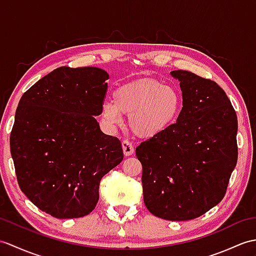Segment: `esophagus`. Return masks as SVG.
<instances>
[{"instance_id":"34e87169","label":"esophagus","mask_w":256,"mask_h":256,"mask_svg":"<svg viewBox=\"0 0 256 256\" xmlns=\"http://www.w3.org/2000/svg\"><path fill=\"white\" fill-rule=\"evenodd\" d=\"M122 148H123V152H124V155L126 156H130V155H133V152H134V147H133V145L130 144V142H128V140H123L122 142Z\"/></svg>"}]
</instances>
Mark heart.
<instances>
[{
  "instance_id": "b5f03b06",
  "label": "heart",
  "mask_w": 256,
  "mask_h": 256,
  "mask_svg": "<svg viewBox=\"0 0 256 256\" xmlns=\"http://www.w3.org/2000/svg\"><path fill=\"white\" fill-rule=\"evenodd\" d=\"M114 101H104L101 114L109 124H118L121 114L128 116L130 130L142 138H154L176 121L181 110V96L174 87L155 78L122 85L114 92Z\"/></svg>"
}]
</instances>
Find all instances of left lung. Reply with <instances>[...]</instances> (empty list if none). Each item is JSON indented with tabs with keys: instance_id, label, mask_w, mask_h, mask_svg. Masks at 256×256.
<instances>
[{
	"instance_id": "1",
	"label": "left lung",
	"mask_w": 256,
	"mask_h": 256,
	"mask_svg": "<svg viewBox=\"0 0 256 256\" xmlns=\"http://www.w3.org/2000/svg\"><path fill=\"white\" fill-rule=\"evenodd\" d=\"M182 90L176 122L136 147L144 203L166 220H191L222 202L238 160V118L215 82L172 70Z\"/></svg>"
}]
</instances>
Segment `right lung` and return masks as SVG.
Instances as JSON below:
<instances>
[{
  "label": "right lung",
  "mask_w": 256,
  "mask_h": 256,
  "mask_svg": "<svg viewBox=\"0 0 256 256\" xmlns=\"http://www.w3.org/2000/svg\"><path fill=\"white\" fill-rule=\"evenodd\" d=\"M106 70L61 66L22 94L10 145L22 192L49 215L92 212L104 174L123 160L121 142L101 132L94 116L108 84Z\"/></svg>",
  "instance_id": "right-lung-1"
}]
</instances>
